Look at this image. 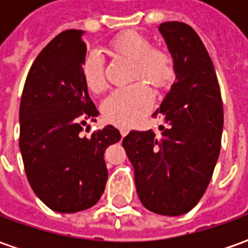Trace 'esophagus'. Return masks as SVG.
Segmentation results:
<instances>
[{"label":"esophagus","mask_w":248,"mask_h":248,"mask_svg":"<svg viewBox=\"0 0 248 248\" xmlns=\"http://www.w3.org/2000/svg\"><path fill=\"white\" fill-rule=\"evenodd\" d=\"M119 131H121V135H122V137H126V135L129 134L130 129L129 127H121V129H119Z\"/></svg>","instance_id":"34e87169"}]
</instances>
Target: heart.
I'll return each mask as SVG.
<instances>
[{
    "instance_id": "heart-1",
    "label": "heart",
    "mask_w": 248,
    "mask_h": 248,
    "mask_svg": "<svg viewBox=\"0 0 248 248\" xmlns=\"http://www.w3.org/2000/svg\"><path fill=\"white\" fill-rule=\"evenodd\" d=\"M108 49L115 56L133 61L131 79L143 78L153 86H165L171 79L174 62L170 53L153 47L151 41L138 31H124L114 37ZM82 78L92 93H101L106 87L102 57L92 53L82 65ZM153 92L143 82L119 87L108 94L102 103L106 121L119 126H131L145 118L153 108Z\"/></svg>"
}]
</instances>
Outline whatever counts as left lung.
Masks as SVG:
<instances>
[{
    "instance_id": "1",
    "label": "left lung",
    "mask_w": 248,
    "mask_h": 248,
    "mask_svg": "<svg viewBox=\"0 0 248 248\" xmlns=\"http://www.w3.org/2000/svg\"><path fill=\"white\" fill-rule=\"evenodd\" d=\"M174 61L175 82L153 117L161 134L133 130L122 140L140 202L159 215L188 213L203 197L220 151L223 103L202 40L178 21L159 25Z\"/></svg>"
}]
</instances>
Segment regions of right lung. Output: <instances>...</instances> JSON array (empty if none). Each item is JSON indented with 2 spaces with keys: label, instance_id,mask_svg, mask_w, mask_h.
<instances>
[{
  "label": "right lung",
  "instance_id": "1",
  "mask_svg": "<svg viewBox=\"0 0 248 248\" xmlns=\"http://www.w3.org/2000/svg\"><path fill=\"white\" fill-rule=\"evenodd\" d=\"M82 30H65L35 58L19 105V150L30 186L57 213L93 207L103 194L108 146L121 140L108 124L81 137L99 111L82 78L86 44Z\"/></svg>",
  "mask_w": 248,
  "mask_h": 248
}]
</instances>
